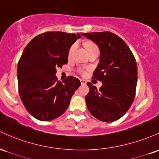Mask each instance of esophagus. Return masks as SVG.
Listing matches in <instances>:
<instances>
[{"instance_id": "34e87169", "label": "esophagus", "mask_w": 159, "mask_h": 159, "mask_svg": "<svg viewBox=\"0 0 159 159\" xmlns=\"http://www.w3.org/2000/svg\"><path fill=\"white\" fill-rule=\"evenodd\" d=\"M80 81H81V84L82 85H85L87 84V81L84 79H80Z\"/></svg>"}]
</instances>
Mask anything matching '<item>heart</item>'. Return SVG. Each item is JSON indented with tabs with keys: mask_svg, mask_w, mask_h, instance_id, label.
Masks as SVG:
<instances>
[{
	"mask_svg": "<svg viewBox=\"0 0 159 159\" xmlns=\"http://www.w3.org/2000/svg\"><path fill=\"white\" fill-rule=\"evenodd\" d=\"M75 47H76L75 44H73V45H71V47L69 48V50L68 52L69 57H70L71 55H72V52H73V51L75 50ZM85 47H86V48H87V52H89V51L91 50V49L96 48V47H97V45H96V44H94V43H87L85 44ZM78 71L81 75H84V73H85V71L83 69H78Z\"/></svg>",
	"mask_w": 159,
	"mask_h": 159,
	"instance_id": "obj_1",
	"label": "heart"
}]
</instances>
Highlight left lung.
Instances as JSON below:
<instances>
[{"instance_id":"8db88e82","label":"left lung","mask_w":159,"mask_h":159,"mask_svg":"<svg viewBox=\"0 0 159 159\" xmlns=\"http://www.w3.org/2000/svg\"><path fill=\"white\" fill-rule=\"evenodd\" d=\"M100 49V61L93 78L102 81L97 90L88 82L86 96L89 111L96 119L114 122L121 118L131 107L135 96L138 69L135 58L126 43L109 31L82 33Z\"/></svg>"}]
</instances>
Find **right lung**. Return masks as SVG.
Returning a JSON list of instances; mask_svg holds the SVG:
<instances>
[{"label": "right lung", "instance_id": "1", "mask_svg": "<svg viewBox=\"0 0 159 159\" xmlns=\"http://www.w3.org/2000/svg\"><path fill=\"white\" fill-rule=\"evenodd\" d=\"M78 34L48 31L35 36L25 47L18 63L19 93L29 114L41 121H50L66 111L72 95L81 85L68 76L58 81L56 68L68 63L69 48Z\"/></svg>", "mask_w": 159, "mask_h": 159}]
</instances>
